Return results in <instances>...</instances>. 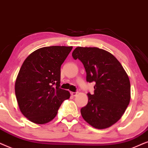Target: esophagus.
Listing matches in <instances>:
<instances>
[{
  "label": "esophagus",
  "mask_w": 148,
  "mask_h": 148,
  "mask_svg": "<svg viewBox=\"0 0 148 148\" xmlns=\"http://www.w3.org/2000/svg\"><path fill=\"white\" fill-rule=\"evenodd\" d=\"M71 95H72V96H76V95H77V92H71Z\"/></svg>",
  "instance_id": "1"
}]
</instances>
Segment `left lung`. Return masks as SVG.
Segmentation results:
<instances>
[{
    "label": "left lung",
    "mask_w": 148,
    "mask_h": 148,
    "mask_svg": "<svg viewBox=\"0 0 148 148\" xmlns=\"http://www.w3.org/2000/svg\"><path fill=\"white\" fill-rule=\"evenodd\" d=\"M72 57L83 64L86 81L95 82L94 93H87L88 103L80 110L82 118L95 129L111 127L121 119L131 99L127 72L113 55L97 47H78Z\"/></svg>",
    "instance_id": "8db88e82"
}]
</instances>
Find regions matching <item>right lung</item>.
I'll return each mask as SVG.
<instances>
[{"mask_svg":"<svg viewBox=\"0 0 148 148\" xmlns=\"http://www.w3.org/2000/svg\"><path fill=\"white\" fill-rule=\"evenodd\" d=\"M72 47H45L34 51L21 66L15 84L19 110L32 123L52 121L62 102L70 97L60 86L61 66Z\"/></svg>","mask_w":148,"mask_h":148,"instance_id":"right-lung-1","label":"right lung"}]
</instances>
